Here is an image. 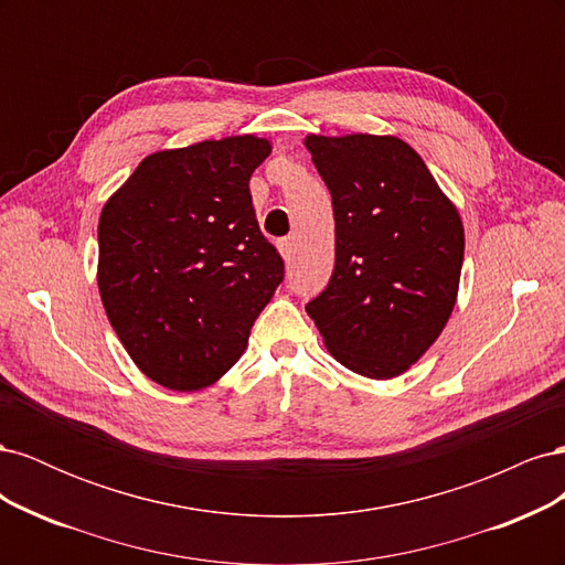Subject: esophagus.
<instances>
[{
    "label": "esophagus",
    "instance_id": "esophagus-1",
    "mask_svg": "<svg viewBox=\"0 0 565 565\" xmlns=\"http://www.w3.org/2000/svg\"><path fill=\"white\" fill-rule=\"evenodd\" d=\"M278 249H280L285 262L292 259V254H295V241H292V237H285V241H280V243H278Z\"/></svg>",
    "mask_w": 565,
    "mask_h": 565
}]
</instances>
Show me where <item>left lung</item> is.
Returning <instances> with one entry per match:
<instances>
[{
  "label": "left lung",
  "mask_w": 565,
  "mask_h": 565,
  "mask_svg": "<svg viewBox=\"0 0 565 565\" xmlns=\"http://www.w3.org/2000/svg\"><path fill=\"white\" fill-rule=\"evenodd\" d=\"M303 146L334 210V270L306 313L334 361L393 380L450 320L465 262L461 216L398 136L309 134Z\"/></svg>",
  "instance_id": "left-lung-1"
}]
</instances>
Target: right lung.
<instances>
[{
  "label": "right lung",
  "mask_w": 565,
  "mask_h": 565,
  "mask_svg": "<svg viewBox=\"0 0 565 565\" xmlns=\"http://www.w3.org/2000/svg\"><path fill=\"white\" fill-rule=\"evenodd\" d=\"M254 134L150 152L98 218V292L148 380L200 391L237 363L285 264L256 224Z\"/></svg>",
  "instance_id": "add662e5"
}]
</instances>
